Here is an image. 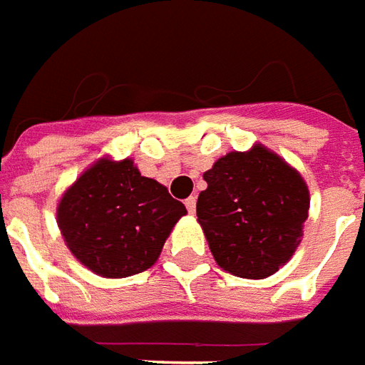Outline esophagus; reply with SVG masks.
<instances>
[{
	"instance_id": "obj_1",
	"label": "esophagus",
	"mask_w": 365,
	"mask_h": 365,
	"mask_svg": "<svg viewBox=\"0 0 365 365\" xmlns=\"http://www.w3.org/2000/svg\"><path fill=\"white\" fill-rule=\"evenodd\" d=\"M185 206H187V210L190 212V214H195V212H196V198H195V196L187 198V200H185Z\"/></svg>"
}]
</instances>
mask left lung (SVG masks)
Here are the masks:
<instances>
[{
	"mask_svg": "<svg viewBox=\"0 0 365 365\" xmlns=\"http://www.w3.org/2000/svg\"><path fill=\"white\" fill-rule=\"evenodd\" d=\"M196 216L224 271L263 279L291 259L309 218V188L281 157L255 145L204 173Z\"/></svg>",
	"mask_w": 365,
	"mask_h": 365,
	"instance_id": "8db88e82",
	"label": "left lung"
}]
</instances>
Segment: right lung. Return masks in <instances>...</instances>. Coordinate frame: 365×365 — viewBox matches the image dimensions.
Here are the masks:
<instances>
[{"instance_id": "right-lung-1", "label": "right lung", "mask_w": 365, "mask_h": 365, "mask_svg": "<svg viewBox=\"0 0 365 365\" xmlns=\"http://www.w3.org/2000/svg\"><path fill=\"white\" fill-rule=\"evenodd\" d=\"M185 204L133 161H98L64 192L56 222L76 259L102 277L120 279L149 269Z\"/></svg>"}]
</instances>
